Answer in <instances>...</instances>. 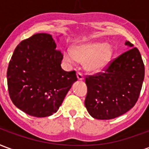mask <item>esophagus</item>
Instances as JSON below:
<instances>
[{
	"label": "esophagus",
	"mask_w": 149,
	"mask_h": 149,
	"mask_svg": "<svg viewBox=\"0 0 149 149\" xmlns=\"http://www.w3.org/2000/svg\"><path fill=\"white\" fill-rule=\"evenodd\" d=\"M77 77L78 81H83L84 80V76L81 74V72H77Z\"/></svg>",
	"instance_id": "1"
}]
</instances>
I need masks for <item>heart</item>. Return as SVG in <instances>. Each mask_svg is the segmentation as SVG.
Listing matches in <instances>:
<instances>
[{
    "label": "heart",
    "instance_id": "b5f03b06",
    "mask_svg": "<svg viewBox=\"0 0 149 149\" xmlns=\"http://www.w3.org/2000/svg\"><path fill=\"white\" fill-rule=\"evenodd\" d=\"M113 53V47L109 43L88 42L73 46L72 52L64 51L63 59L69 65L77 61L84 63L88 71L98 72L109 66Z\"/></svg>",
    "mask_w": 149,
    "mask_h": 149
}]
</instances>
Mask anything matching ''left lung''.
<instances>
[{
	"mask_svg": "<svg viewBox=\"0 0 149 149\" xmlns=\"http://www.w3.org/2000/svg\"><path fill=\"white\" fill-rule=\"evenodd\" d=\"M128 51L115 59L103 73L85 78L88 93L84 105L98 120L118 117L136 103L144 78V65L139 50L125 41Z\"/></svg>",
	"mask_w": 149,
	"mask_h": 149,
	"instance_id": "left-lung-1",
	"label": "left lung"
}]
</instances>
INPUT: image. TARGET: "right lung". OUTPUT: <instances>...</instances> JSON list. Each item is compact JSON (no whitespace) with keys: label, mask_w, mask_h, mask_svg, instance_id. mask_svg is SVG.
<instances>
[{"label":"right lung","mask_w":149,"mask_h":149,"mask_svg":"<svg viewBox=\"0 0 149 149\" xmlns=\"http://www.w3.org/2000/svg\"><path fill=\"white\" fill-rule=\"evenodd\" d=\"M62 59L50 34H34L17 46L7 71L8 93L15 106L36 117L57 112L77 81L76 72L62 69Z\"/></svg>","instance_id":"1"}]
</instances>
